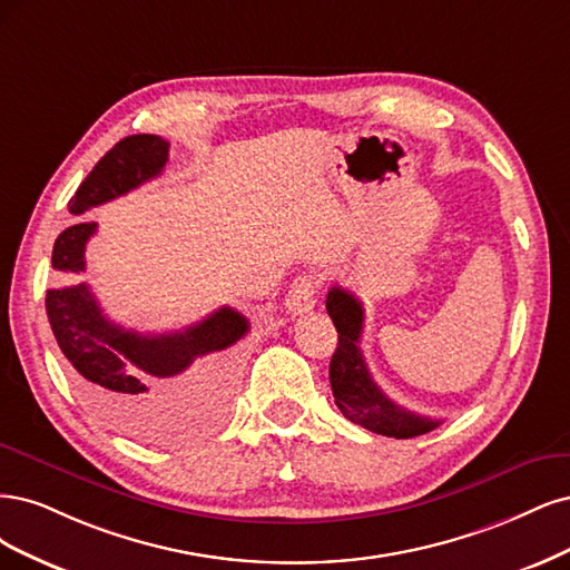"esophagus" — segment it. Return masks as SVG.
<instances>
[{
  "mask_svg": "<svg viewBox=\"0 0 570 570\" xmlns=\"http://www.w3.org/2000/svg\"><path fill=\"white\" fill-rule=\"evenodd\" d=\"M317 303V279L303 274L296 282L291 284L286 293V307L291 315H305Z\"/></svg>",
  "mask_w": 570,
  "mask_h": 570,
  "instance_id": "34e87169",
  "label": "esophagus"
}]
</instances>
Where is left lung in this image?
I'll return each instance as SVG.
<instances>
[{
  "mask_svg": "<svg viewBox=\"0 0 570 570\" xmlns=\"http://www.w3.org/2000/svg\"><path fill=\"white\" fill-rule=\"evenodd\" d=\"M326 312L338 332L336 353L328 364V381L343 416L366 431L389 438H414L440 426V419L421 416L395 405L372 379L360 351L364 307L353 293L334 286L326 296Z\"/></svg>",
  "mask_w": 570,
  "mask_h": 570,
  "instance_id": "8db88e82",
  "label": "left lung"
}]
</instances>
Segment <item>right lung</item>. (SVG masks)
I'll use <instances>...</instances> for the list:
<instances>
[{
	"mask_svg": "<svg viewBox=\"0 0 570 570\" xmlns=\"http://www.w3.org/2000/svg\"><path fill=\"white\" fill-rule=\"evenodd\" d=\"M170 144L156 135L120 139L68 200L72 215L114 200L163 173ZM97 223L63 229L51 267L85 269V246ZM47 317L82 400L106 424L132 438L173 433L189 400L227 379L234 345L248 334V320L219 307L204 322L170 334H137L108 320L87 284L47 291Z\"/></svg>",
	"mask_w": 570,
	"mask_h": 570,
	"instance_id": "right-lung-1",
	"label": "right lung"
}]
</instances>
